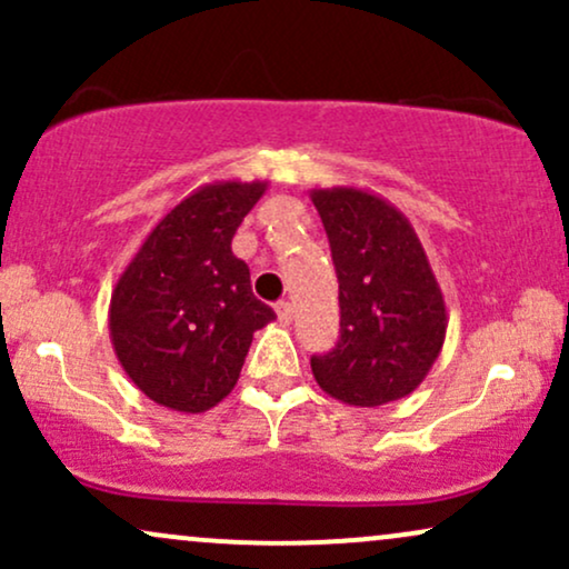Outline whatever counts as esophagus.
I'll use <instances>...</instances> for the list:
<instances>
[{"instance_id":"1","label":"esophagus","mask_w":569,"mask_h":569,"mask_svg":"<svg viewBox=\"0 0 569 569\" xmlns=\"http://www.w3.org/2000/svg\"><path fill=\"white\" fill-rule=\"evenodd\" d=\"M276 312H278L280 323H291L293 321V307L289 302H278Z\"/></svg>"}]
</instances>
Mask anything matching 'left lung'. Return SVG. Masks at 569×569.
<instances>
[{"mask_svg":"<svg viewBox=\"0 0 569 569\" xmlns=\"http://www.w3.org/2000/svg\"><path fill=\"white\" fill-rule=\"evenodd\" d=\"M339 280V342L310 367L323 393L382 407L420 388L447 337V302L411 221L363 187L312 189Z\"/></svg>","mask_w":569,"mask_h":569,"instance_id":"left-lung-1","label":"left lung"}]
</instances>
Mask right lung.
<instances>
[{"instance_id":"add662e5","label":"right lung","mask_w":569,"mask_h":569,"mask_svg":"<svg viewBox=\"0 0 569 569\" xmlns=\"http://www.w3.org/2000/svg\"><path fill=\"white\" fill-rule=\"evenodd\" d=\"M267 181H211L162 217L117 278L109 337L149 401L184 415L232 393L253 331L276 321L232 253L240 221Z\"/></svg>"}]
</instances>
